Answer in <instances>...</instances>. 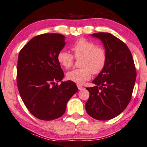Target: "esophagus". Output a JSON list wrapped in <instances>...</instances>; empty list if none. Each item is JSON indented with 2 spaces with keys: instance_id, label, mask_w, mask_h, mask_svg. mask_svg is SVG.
<instances>
[{
  "instance_id": "34e87169",
  "label": "esophagus",
  "mask_w": 147,
  "mask_h": 147,
  "mask_svg": "<svg viewBox=\"0 0 147 147\" xmlns=\"http://www.w3.org/2000/svg\"><path fill=\"white\" fill-rule=\"evenodd\" d=\"M77 87H78L79 90H82L84 89V88L83 86H82L81 85H79V84L77 85Z\"/></svg>"
}]
</instances>
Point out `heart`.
<instances>
[{
	"label": "heart",
	"instance_id": "b5f03b06",
	"mask_svg": "<svg viewBox=\"0 0 147 147\" xmlns=\"http://www.w3.org/2000/svg\"><path fill=\"white\" fill-rule=\"evenodd\" d=\"M71 50L76 58L81 59L80 69H74L67 74V78L78 84H82L90 80L92 74L101 73L107 62V53L103 48L96 47L92 41L80 38L73 46ZM57 59L59 63L65 69H69L74 63V56L65 50H61L57 53Z\"/></svg>",
	"mask_w": 147,
	"mask_h": 147
}]
</instances>
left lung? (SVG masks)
I'll return each mask as SVG.
<instances>
[{
	"mask_svg": "<svg viewBox=\"0 0 147 147\" xmlns=\"http://www.w3.org/2000/svg\"><path fill=\"white\" fill-rule=\"evenodd\" d=\"M107 53L104 69L92 81L94 87L87 88L90 97L86 110L91 117L108 120L124 111L131 98L136 80V70L131 53L126 44L113 34L97 32Z\"/></svg>",
	"mask_w": 147,
	"mask_h": 147,
	"instance_id": "obj_1",
	"label": "left lung"
}]
</instances>
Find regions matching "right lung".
Returning <instances> with one entry per match:
<instances>
[{
  "label": "right lung",
  "instance_id": "1",
  "mask_svg": "<svg viewBox=\"0 0 147 147\" xmlns=\"http://www.w3.org/2000/svg\"><path fill=\"white\" fill-rule=\"evenodd\" d=\"M65 38L57 33L36 36L18 55L17 84L20 96L30 113L40 120L61 117L67 102L78 90L72 81L56 84L64 77L57 55L66 44Z\"/></svg>",
  "mask_w": 147,
  "mask_h": 147
}]
</instances>
